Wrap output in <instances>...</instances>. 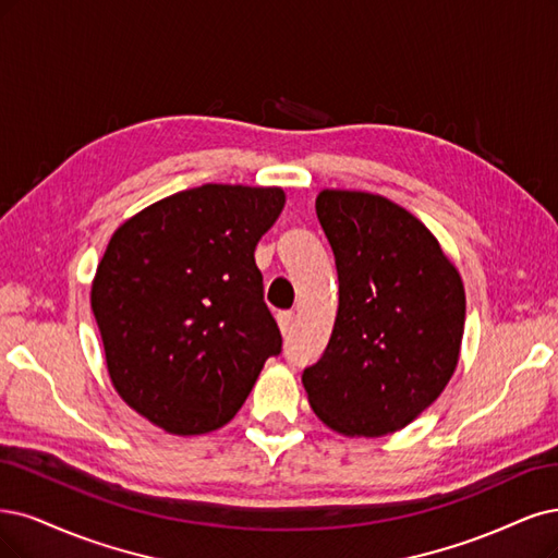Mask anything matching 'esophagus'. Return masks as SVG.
Segmentation results:
<instances>
[{
    "instance_id": "obj_1",
    "label": "esophagus",
    "mask_w": 558,
    "mask_h": 558,
    "mask_svg": "<svg viewBox=\"0 0 558 558\" xmlns=\"http://www.w3.org/2000/svg\"><path fill=\"white\" fill-rule=\"evenodd\" d=\"M277 320H279L281 335H283L286 339H291V335H293V328H295V316H293L291 312H283V314H279V316H277Z\"/></svg>"
}]
</instances>
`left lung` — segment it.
<instances>
[{
    "instance_id": "1",
    "label": "left lung",
    "mask_w": 558,
    "mask_h": 558,
    "mask_svg": "<svg viewBox=\"0 0 558 558\" xmlns=\"http://www.w3.org/2000/svg\"><path fill=\"white\" fill-rule=\"evenodd\" d=\"M316 215L335 254L339 310L302 386L330 429L386 436L432 407L452 378L464 283L429 228L388 198L325 189Z\"/></svg>"
}]
</instances>
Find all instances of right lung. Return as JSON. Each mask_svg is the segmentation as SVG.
Returning <instances> with one entry per match:
<instances>
[{"label":"right lung","instance_id":"add662e5","mask_svg":"<svg viewBox=\"0 0 558 558\" xmlns=\"http://www.w3.org/2000/svg\"><path fill=\"white\" fill-rule=\"evenodd\" d=\"M283 203L279 186L203 184L114 230L92 312L114 390L151 425L178 436L223 427L281 353L254 252Z\"/></svg>","mask_w":558,"mask_h":558}]
</instances>
